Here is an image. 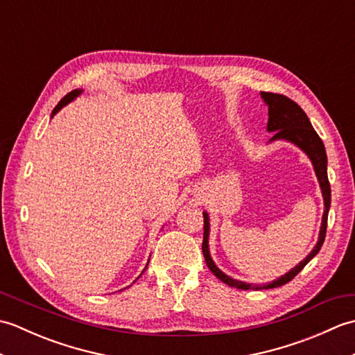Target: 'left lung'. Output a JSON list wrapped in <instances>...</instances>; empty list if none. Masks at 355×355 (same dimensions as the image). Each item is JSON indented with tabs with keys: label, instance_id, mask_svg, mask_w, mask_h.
<instances>
[{
	"label": "left lung",
	"instance_id": "left-lung-1",
	"mask_svg": "<svg viewBox=\"0 0 355 355\" xmlns=\"http://www.w3.org/2000/svg\"><path fill=\"white\" fill-rule=\"evenodd\" d=\"M261 97L268 105V123H267V130L270 132H275L271 140H288L294 145H297L300 149L305 150L306 155L311 158L315 175H318V180L320 183V189L323 195V202H325V212H323L322 218V225H320V233H319V241L315 247L313 248V252L306 256V258L291 268L288 273L281 276L276 281L271 284L266 285H252V284H245L236 281V279H232L230 276L224 275L223 271L215 266V262L210 258L209 253V216L205 212L202 214V218H205V235H202V254H205V259L207 267L210 271L223 281L224 284H227L233 288H239V290H261V288H276V286L285 285L286 282H290L291 279H294L300 270H302L308 262H310L315 254L319 253L322 248L323 241H325L327 236V224H328V212H329V206H331V186L328 182V172H327V150L325 146H323L322 139L318 135V132L314 131V128L310 122V119L305 114V111L299 107V105L291 101L290 97H286L284 94H277V93H266L262 92Z\"/></svg>",
	"mask_w": 355,
	"mask_h": 355
}]
</instances>
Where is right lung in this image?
<instances>
[{"label": "right lung", "mask_w": 355, "mask_h": 355, "mask_svg": "<svg viewBox=\"0 0 355 355\" xmlns=\"http://www.w3.org/2000/svg\"><path fill=\"white\" fill-rule=\"evenodd\" d=\"M79 94H80V89H74V92H71V93H69L67 96H64L62 99H61V102H59V103L56 105V107H55V110H53V114H56V112H58L59 110H61V108L64 107V105L71 102V101L74 99V97H78Z\"/></svg>", "instance_id": "1"}]
</instances>
